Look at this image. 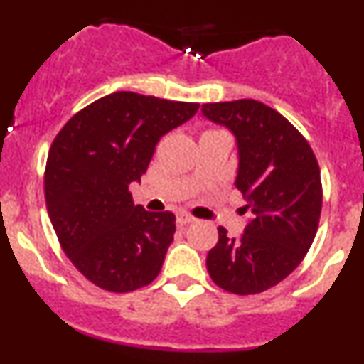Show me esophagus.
Returning a JSON list of instances; mask_svg holds the SVG:
<instances>
[{
    "label": "esophagus",
    "mask_w": 364,
    "mask_h": 364,
    "mask_svg": "<svg viewBox=\"0 0 364 364\" xmlns=\"http://www.w3.org/2000/svg\"><path fill=\"white\" fill-rule=\"evenodd\" d=\"M193 220H196L193 216L186 215V213H179V215H178V225L185 227V225H188V223H192Z\"/></svg>",
    "instance_id": "esophagus-1"
}]
</instances>
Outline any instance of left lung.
<instances>
[{
  "label": "left lung",
  "mask_w": 364,
  "mask_h": 364,
  "mask_svg": "<svg viewBox=\"0 0 364 364\" xmlns=\"http://www.w3.org/2000/svg\"><path fill=\"white\" fill-rule=\"evenodd\" d=\"M200 111L236 135V186L253 213L240 240L218 227L208 273L223 291L259 294L287 278L314 243L322 211L318 161L294 124L262 102H218Z\"/></svg>",
  "instance_id": "8db88e82"
}]
</instances>
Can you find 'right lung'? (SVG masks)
Masks as SVG:
<instances>
[{
	"mask_svg": "<svg viewBox=\"0 0 364 364\" xmlns=\"http://www.w3.org/2000/svg\"><path fill=\"white\" fill-rule=\"evenodd\" d=\"M197 111L193 102L117 91L73 114L54 137L47 211L63 252L97 287L132 292L159 277L176 216L134 205L128 186L148 171L161 135Z\"/></svg>",
	"mask_w": 364,
	"mask_h": 364,
	"instance_id": "right-lung-1",
	"label": "right lung"
}]
</instances>
